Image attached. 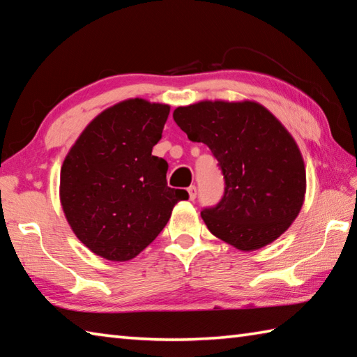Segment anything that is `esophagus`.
Here are the masks:
<instances>
[{"instance_id": "1", "label": "esophagus", "mask_w": 357, "mask_h": 357, "mask_svg": "<svg viewBox=\"0 0 357 357\" xmlns=\"http://www.w3.org/2000/svg\"><path fill=\"white\" fill-rule=\"evenodd\" d=\"M196 195H198V190H196V187L195 185L188 187V196H190V201L196 199Z\"/></svg>"}]
</instances>
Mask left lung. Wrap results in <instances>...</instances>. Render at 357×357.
Returning <instances> with one entry per match:
<instances>
[{"label": "left lung", "mask_w": 357, "mask_h": 357, "mask_svg": "<svg viewBox=\"0 0 357 357\" xmlns=\"http://www.w3.org/2000/svg\"><path fill=\"white\" fill-rule=\"evenodd\" d=\"M173 119L188 139L206 144L224 174L222 199L201 211L207 229L242 252L278 239L299 215L307 185L287 128L255 101H201L174 109Z\"/></svg>", "instance_id": "left-lung-1"}]
</instances>
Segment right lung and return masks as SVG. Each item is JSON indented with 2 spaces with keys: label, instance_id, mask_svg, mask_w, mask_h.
<instances>
[{
  "label": "right lung",
  "instance_id": "add662e5",
  "mask_svg": "<svg viewBox=\"0 0 357 357\" xmlns=\"http://www.w3.org/2000/svg\"><path fill=\"white\" fill-rule=\"evenodd\" d=\"M170 105L133 98L101 112L67 153L59 199L77 238L107 261H128L156 239L188 193L167 185L151 155Z\"/></svg>",
  "mask_w": 357,
  "mask_h": 357
}]
</instances>
